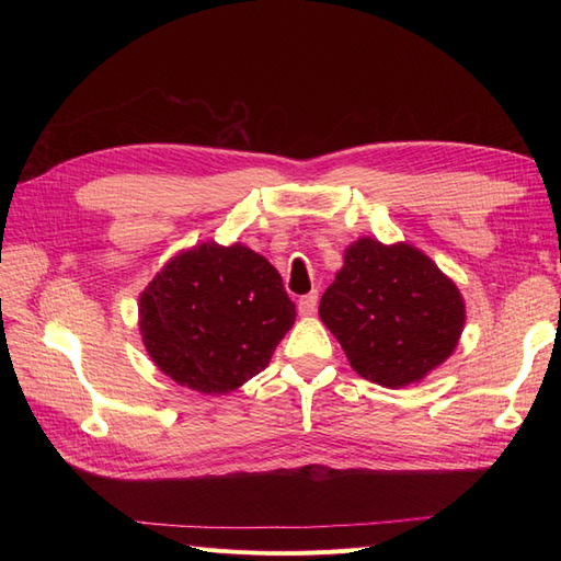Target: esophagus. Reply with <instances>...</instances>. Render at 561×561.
<instances>
[{
  "instance_id": "34e87169",
  "label": "esophagus",
  "mask_w": 561,
  "mask_h": 561,
  "mask_svg": "<svg viewBox=\"0 0 561 561\" xmlns=\"http://www.w3.org/2000/svg\"><path fill=\"white\" fill-rule=\"evenodd\" d=\"M316 307H318V293L304 295V297H299V301H297L299 316H313V313H316Z\"/></svg>"
}]
</instances>
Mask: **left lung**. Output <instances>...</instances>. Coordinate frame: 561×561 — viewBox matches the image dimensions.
Returning a JSON list of instances; mask_svg holds the SVG:
<instances>
[{"label": "left lung", "mask_w": 561, "mask_h": 561, "mask_svg": "<svg viewBox=\"0 0 561 561\" xmlns=\"http://www.w3.org/2000/svg\"><path fill=\"white\" fill-rule=\"evenodd\" d=\"M318 316L363 379L402 388L454 353L466 304L426 252L365 236L346 248Z\"/></svg>", "instance_id": "left-lung-1"}]
</instances>
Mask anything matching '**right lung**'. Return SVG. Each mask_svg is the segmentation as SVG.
<instances>
[{
  "label": "right lung",
  "mask_w": 561,
  "mask_h": 561,
  "mask_svg": "<svg viewBox=\"0 0 561 561\" xmlns=\"http://www.w3.org/2000/svg\"><path fill=\"white\" fill-rule=\"evenodd\" d=\"M138 325L149 358L203 396L241 388L295 325V304L266 257L243 243H198L145 287Z\"/></svg>",
  "instance_id": "1"
}]
</instances>
